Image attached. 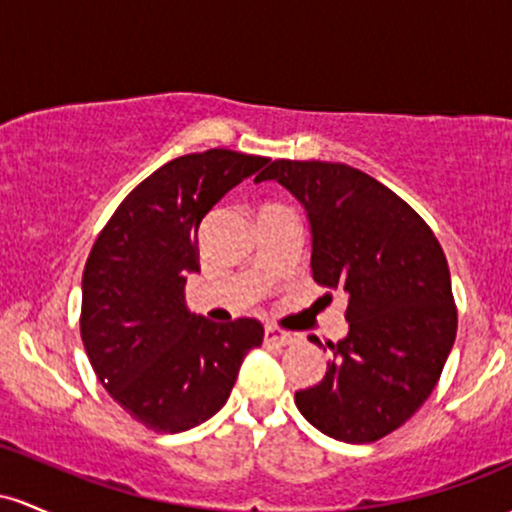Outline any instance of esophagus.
<instances>
[{"mask_svg":"<svg viewBox=\"0 0 512 512\" xmlns=\"http://www.w3.org/2000/svg\"><path fill=\"white\" fill-rule=\"evenodd\" d=\"M266 341L278 343V346H290V343L297 341V336L285 329H278V326H266Z\"/></svg>","mask_w":512,"mask_h":512,"instance_id":"34e87169","label":"esophagus"}]
</instances>
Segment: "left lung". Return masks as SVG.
Instances as JSON below:
<instances>
[{
    "label": "left lung",
    "instance_id": "obj_1",
    "mask_svg": "<svg viewBox=\"0 0 512 512\" xmlns=\"http://www.w3.org/2000/svg\"><path fill=\"white\" fill-rule=\"evenodd\" d=\"M271 179L307 210L314 280L348 295V336L329 343L326 375L295 392L297 409L329 438L380 440L421 409L455 343L445 251L406 200L353 166L275 159L256 176Z\"/></svg>",
    "mask_w": 512,
    "mask_h": 512
}]
</instances>
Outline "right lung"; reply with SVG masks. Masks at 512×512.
<instances>
[{
  "instance_id": "1",
  "label": "right lung",
  "mask_w": 512,
  "mask_h": 512,
  "mask_svg": "<svg viewBox=\"0 0 512 512\" xmlns=\"http://www.w3.org/2000/svg\"><path fill=\"white\" fill-rule=\"evenodd\" d=\"M271 159L232 149L183 154L128 193L91 246L82 275V341L108 394L154 433L200 426L225 406L261 346L256 319L212 324L188 312L203 217Z\"/></svg>"
}]
</instances>
